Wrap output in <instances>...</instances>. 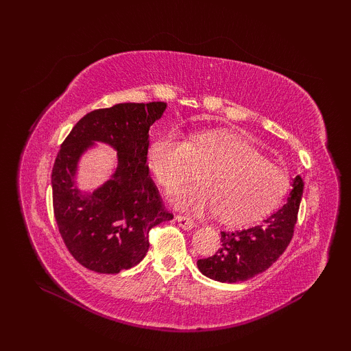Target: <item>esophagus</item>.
Returning a JSON list of instances; mask_svg holds the SVG:
<instances>
[{
	"label": "esophagus",
	"instance_id": "esophagus-1",
	"mask_svg": "<svg viewBox=\"0 0 351 351\" xmlns=\"http://www.w3.org/2000/svg\"><path fill=\"white\" fill-rule=\"evenodd\" d=\"M177 222L178 226L184 230H192L196 226V222L192 218L184 217V215H177Z\"/></svg>",
	"mask_w": 351,
	"mask_h": 351
}]
</instances>
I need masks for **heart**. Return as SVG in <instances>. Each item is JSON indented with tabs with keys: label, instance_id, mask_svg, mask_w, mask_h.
<instances>
[{
	"label": "heart",
	"instance_id": "heart-1",
	"mask_svg": "<svg viewBox=\"0 0 351 351\" xmlns=\"http://www.w3.org/2000/svg\"><path fill=\"white\" fill-rule=\"evenodd\" d=\"M147 168L156 183L173 189L202 169L199 184L169 193L171 204L186 212L214 210L228 226L261 221L289 193L290 180L243 137L226 132H197L187 141L176 133L158 136L147 147Z\"/></svg>",
	"mask_w": 351,
	"mask_h": 351
}]
</instances>
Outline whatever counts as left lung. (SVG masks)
Masks as SVG:
<instances>
[{
    "label": "left lung",
    "mask_w": 351,
    "mask_h": 351,
    "mask_svg": "<svg viewBox=\"0 0 351 351\" xmlns=\"http://www.w3.org/2000/svg\"><path fill=\"white\" fill-rule=\"evenodd\" d=\"M303 180L297 176L287 204L261 224L234 231H221V247L214 256L197 261L206 277L221 282L253 278L277 261L289 246L297 224Z\"/></svg>",
    "instance_id": "obj_1"
}]
</instances>
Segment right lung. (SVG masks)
Segmentation results:
<instances>
[{"instance_id": "obj_1", "label": "right lung", "mask_w": 351, "mask_h": 351, "mask_svg": "<svg viewBox=\"0 0 351 351\" xmlns=\"http://www.w3.org/2000/svg\"><path fill=\"white\" fill-rule=\"evenodd\" d=\"M165 102H127L88 112L61 143L52 167V206L66 247L84 268L119 274L139 263L149 249V231L173 219L146 164L149 127ZM93 140L114 145L119 167L97 193L72 189L78 156Z\"/></svg>"}]
</instances>
